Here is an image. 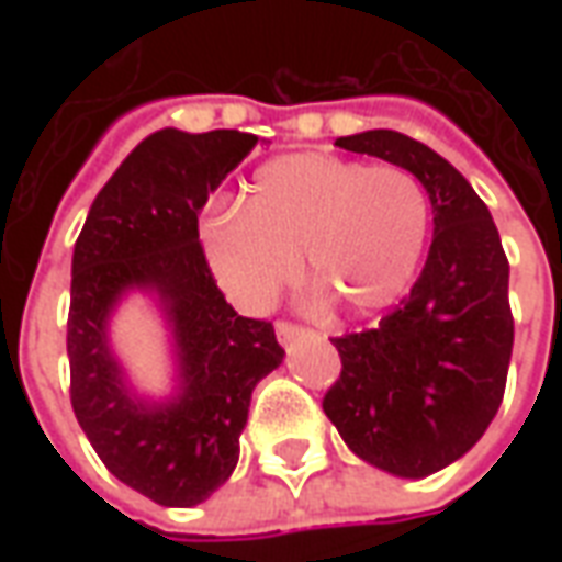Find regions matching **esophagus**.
<instances>
[{"instance_id":"obj_1","label":"esophagus","mask_w":562,"mask_h":562,"mask_svg":"<svg viewBox=\"0 0 562 562\" xmlns=\"http://www.w3.org/2000/svg\"><path fill=\"white\" fill-rule=\"evenodd\" d=\"M306 334H310V330H306L304 325H294V322H289V318H280V322H277V340H280L282 346L301 340V337H306Z\"/></svg>"}]
</instances>
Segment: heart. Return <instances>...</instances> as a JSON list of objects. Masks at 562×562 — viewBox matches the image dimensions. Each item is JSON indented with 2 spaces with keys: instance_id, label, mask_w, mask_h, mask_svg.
Here are the masks:
<instances>
[{
  "instance_id": "1",
  "label": "heart",
  "mask_w": 562,
  "mask_h": 562,
  "mask_svg": "<svg viewBox=\"0 0 562 562\" xmlns=\"http://www.w3.org/2000/svg\"><path fill=\"white\" fill-rule=\"evenodd\" d=\"M427 225V195L406 168L301 153L268 161L240 213L210 216L204 249L244 306H268L304 256L310 280L373 313L409 285Z\"/></svg>"
}]
</instances>
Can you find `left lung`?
I'll use <instances>...</instances> for the list:
<instances>
[{
	"instance_id": "left-lung-1",
	"label": "left lung",
	"mask_w": 562,
	"mask_h": 562,
	"mask_svg": "<svg viewBox=\"0 0 562 562\" xmlns=\"http://www.w3.org/2000/svg\"><path fill=\"white\" fill-rule=\"evenodd\" d=\"M337 147L413 171L434 204V244L397 310L330 340L342 367L322 409L358 458L424 479L467 454L503 403L515 342L508 258L482 198L430 147L389 128Z\"/></svg>"
}]
</instances>
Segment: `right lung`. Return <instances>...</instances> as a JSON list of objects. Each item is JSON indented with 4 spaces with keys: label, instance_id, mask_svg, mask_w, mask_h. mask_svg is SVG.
I'll use <instances>...</instances> for the list:
<instances>
[{
    "label": "right lung",
    "instance_id": "1",
    "mask_svg": "<svg viewBox=\"0 0 562 562\" xmlns=\"http://www.w3.org/2000/svg\"><path fill=\"white\" fill-rule=\"evenodd\" d=\"M256 135L161 128L128 153L83 222L71 258V409L108 470L159 506H195L232 475L249 397L282 346L273 325L225 301L198 240L210 192ZM132 284L159 291L181 349L184 394L147 411L127 397L106 352V313Z\"/></svg>",
    "mask_w": 562,
    "mask_h": 562
}]
</instances>
